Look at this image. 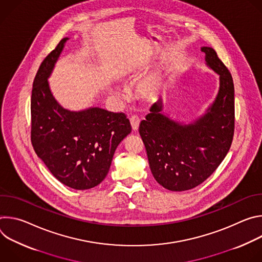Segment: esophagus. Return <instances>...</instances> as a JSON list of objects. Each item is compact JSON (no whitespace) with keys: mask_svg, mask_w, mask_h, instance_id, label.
<instances>
[{"mask_svg":"<svg viewBox=\"0 0 262 262\" xmlns=\"http://www.w3.org/2000/svg\"><path fill=\"white\" fill-rule=\"evenodd\" d=\"M129 120H130L133 130H137L139 127V124H140V118L137 115H133Z\"/></svg>","mask_w":262,"mask_h":262,"instance_id":"34e87169","label":"esophagus"}]
</instances>
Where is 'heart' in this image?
<instances>
[{
	"label": "heart",
	"instance_id": "obj_1",
	"mask_svg": "<svg viewBox=\"0 0 262 262\" xmlns=\"http://www.w3.org/2000/svg\"><path fill=\"white\" fill-rule=\"evenodd\" d=\"M143 72V67L139 64H130L125 66L120 73V78L123 82H134L137 81ZM160 88L158 78L156 76H150L147 79L143 80L138 88V94L146 99H150L158 93Z\"/></svg>",
	"mask_w": 262,
	"mask_h": 262
}]
</instances>
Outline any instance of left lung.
<instances>
[{
    "mask_svg": "<svg viewBox=\"0 0 262 262\" xmlns=\"http://www.w3.org/2000/svg\"><path fill=\"white\" fill-rule=\"evenodd\" d=\"M205 64L220 76V88L205 114L184 124L164 115L162 99L139 126L149 167L165 189L181 192L206 180L228 154L234 134V85L228 68L209 47Z\"/></svg>",
    "mask_w": 262,
    "mask_h": 262,
    "instance_id": "obj_1",
    "label": "left lung"
}]
</instances>
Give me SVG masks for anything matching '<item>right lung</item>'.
<instances>
[{"instance_id":"add662e5","label":"right lung","mask_w":262,"mask_h":262,"mask_svg":"<svg viewBox=\"0 0 262 262\" xmlns=\"http://www.w3.org/2000/svg\"><path fill=\"white\" fill-rule=\"evenodd\" d=\"M67 37L42 61L33 82L31 141L51 173L74 190H88L106 176L119 143L132 132L123 113L98 106L64 108L54 97L49 78Z\"/></svg>"}]
</instances>
